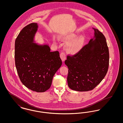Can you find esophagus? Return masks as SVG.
<instances>
[{"label":"esophagus","instance_id":"esophagus-1","mask_svg":"<svg viewBox=\"0 0 123 123\" xmlns=\"http://www.w3.org/2000/svg\"><path fill=\"white\" fill-rule=\"evenodd\" d=\"M60 57L61 58V59H62L63 62H64V60L66 59V55L65 53L64 52H62L60 53Z\"/></svg>","mask_w":123,"mask_h":123}]
</instances>
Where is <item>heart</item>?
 Instances as JSON below:
<instances>
[{
  "label": "heart",
  "mask_w": 123,
  "mask_h": 123,
  "mask_svg": "<svg viewBox=\"0 0 123 123\" xmlns=\"http://www.w3.org/2000/svg\"><path fill=\"white\" fill-rule=\"evenodd\" d=\"M75 36V35L73 34H70L65 35L64 38L66 40L69 41L73 39ZM54 41H56V40H54ZM82 38L80 37H78L67 44V49L70 53H76L81 49L82 48Z\"/></svg>",
  "instance_id": "obj_1"
}]
</instances>
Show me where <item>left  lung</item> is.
I'll return each mask as SVG.
<instances>
[{"label": "left lung", "mask_w": 123, "mask_h": 123, "mask_svg": "<svg viewBox=\"0 0 123 123\" xmlns=\"http://www.w3.org/2000/svg\"><path fill=\"white\" fill-rule=\"evenodd\" d=\"M94 30L95 40L91 39L75 54L65 60L69 70V87L77 91H88L95 88L105 77L109 67V53L105 37Z\"/></svg>", "instance_id": "8db88e82"}]
</instances>
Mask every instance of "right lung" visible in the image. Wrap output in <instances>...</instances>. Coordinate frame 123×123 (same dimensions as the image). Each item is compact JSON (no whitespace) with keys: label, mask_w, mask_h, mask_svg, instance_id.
Segmentation results:
<instances>
[{"label":"right lung","mask_w":123,"mask_h":123,"mask_svg":"<svg viewBox=\"0 0 123 123\" xmlns=\"http://www.w3.org/2000/svg\"><path fill=\"white\" fill-rule=\"evenodd\" d=\"M38 28L36 23L24 27L15 41V65L18 76L27 88L44 92L50 88L53 77L62 62L59 51L51 52L49 47L34 41Z\"/></svg>","instance_id":"obj_1"}]
</instances>
